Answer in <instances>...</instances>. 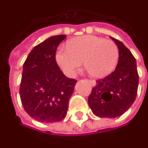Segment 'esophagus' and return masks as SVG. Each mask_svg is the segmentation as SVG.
I'll return each mask as SVG.
<instances>
[{"mask_svg":"<svg viewBox=\"0 0 148 148\" xmlns=\"http://www.w3.org/2000/svg\"><path fill=\"white\" fill-rule=\"evenodd\" d=\"M87 82H88L89 83H90V85L92 86H95L96 85V82L95 81V80H90V79H88Z\"/></svg>","mask_w":148,"mask_h":148,"instance_id":"esophagus-1","label":"esophagus"}]
</instances>
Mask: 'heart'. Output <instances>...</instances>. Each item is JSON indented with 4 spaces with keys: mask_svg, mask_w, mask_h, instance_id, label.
<instances>
[{
    "mask_svg": "<svg viewBox=\"0 0 148 148\" xmlns=\"http://www.w3.org/2000/svg\"><path fill=\"white\" fill-rule=\"evenodd\" d=\"M61 70L68 77H74L82 61L89 74L102 77L113 71L119 59V48L111 40L94 35L71 39L67 46H60L55 55Z\"/></svg>",
    "mask_w": 148,
    "mask_h": 148,
    "instance_id": "obj_1",
    "label": "heart"
}]
</instances>
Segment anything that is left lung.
<instances>
[{"instance_id": "1", "label": "left lung", "mask_w": 148, "mask_h": 148, "mask_svg": "<svg viewBox=\"0 0 148 148\" xmlns=\"http://www.w3.org/2000/svg\"><path fill=\"white\" fill-rule=\"evenodd\" d=\"M111 39L119 48L117 66L108 76L97 80L88 98L93 113L102 118H115L125 113L135 102L139 85L135 57L120 41Z\"/></svg>"}]
</instances>
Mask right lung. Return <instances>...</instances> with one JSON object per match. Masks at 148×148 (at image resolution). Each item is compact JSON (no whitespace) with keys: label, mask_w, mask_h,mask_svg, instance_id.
Returning a JSON list of instances; mask_svg holds the SVG:
<instances>
[{"label":"right lung","mask_w":148,"mask_h":148,"mask_svg":"<svg viewBox=\"0 0 148 148\" xmlns=\"http://www.w3.org/2000/svg\"><path fill=\"white\" fill-rule=\"evenodd\" d=\"M66 35L47 38L34 47L23 64L20 98L35 120L54 123L66 117L77 80L65 76L57 64L56 51Z\"/></svg>","instance_id":"1"}]
</instances>
